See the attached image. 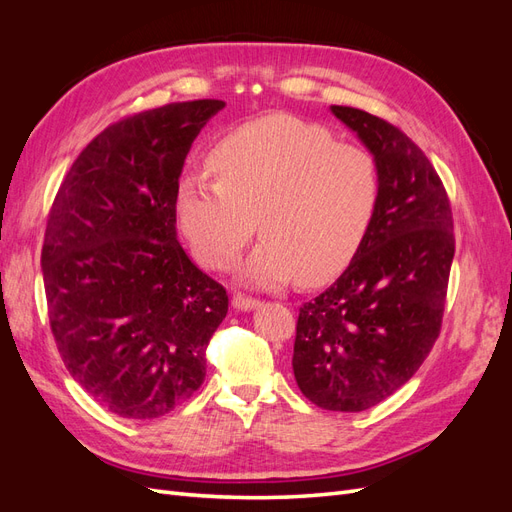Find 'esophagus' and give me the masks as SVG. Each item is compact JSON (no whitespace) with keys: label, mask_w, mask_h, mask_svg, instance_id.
Segmentation results:
<instances>
[{"label":"esophagus","mask_w":512,"mask_h":512,"mask_svg":"<svg viewBox=\"0 0 512 512\" xmlns=\"http://www.w3.org/2000/svg\"><path fill=\"white\" fill-rule=\"evenodd\" d=\"M260 305L258 299H252V297H245V294H235L232 297V307L235 309H241V312H252V309H256Z\"/></svg>","instance_id":"obj_1"}]
</instances>
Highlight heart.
<instances>
[{"mask_svg":"<svg viewBox=\"0 0 512 512\" xmlns=\"http://www.w3.org/2000/svg\"><path fill=\"white\" fill-rule=\"evenodd\" d=\"M215 179L185 175L175 215L196 256L226 269L258 226L265 237L241 280L271 288L299 275L322 284L359 252L380 196L378 164L318 123L262 115L222 136L209 153Z\"/></svg>","mask_w":512,"mask_h":512,"instance_id":"obj_1","label":"heart"}]
</instances>
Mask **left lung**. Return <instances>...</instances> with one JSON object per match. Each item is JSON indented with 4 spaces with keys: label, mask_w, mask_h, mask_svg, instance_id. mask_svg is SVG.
<instances>
[{
    "label": "left lung",
    "mask_w": 512,
    "mask_h": 512,
    "mask_svg": "<svg viewBox=\"0 0 512 512\" xmlns=\"http://www.w3.org/2000/svg\"><path fill=\"white\" fill-rule=\"evenodd\" d=\"M378 164V209L335 284L303 303L292 369L322 410L361 412L423 365L442 327L455 256L453 213L425 153L361 108L331 106Z\"/></svg>",
    "instance_id": "obj_1"
}]
</instances>
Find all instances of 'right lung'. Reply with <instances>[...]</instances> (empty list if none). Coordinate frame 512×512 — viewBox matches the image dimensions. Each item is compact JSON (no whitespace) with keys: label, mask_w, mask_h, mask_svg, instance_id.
I'll return each instance as SVG.
<instances>
[{"label":"right lung","mask_w":512,"mask_h":512,"mask_svg":"<svg viewBox=\"0 0 512 512\" xmlns=\"http://www.w3.org/2000/svg\"><path fill=\"white\" fill-rule=\"evenodd\" d=\"M226 102L166 104L91 141L46 222L42 275L70 376L123 418H158L205 380L228 294L177 241L175 192L198 132Z\"/></svg>","instance_id":"right-lung-1"}]
</instances>
